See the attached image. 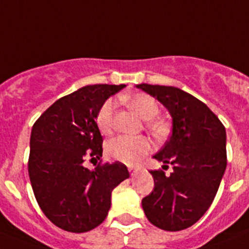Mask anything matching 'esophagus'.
<instances>
[{
  "label": "esophagus",
  "mask_w": 249,
  "mask_h": 249,
  "mask_svg": "<svg viewBox=\"0 0 249 249\" xmlns=\"http://www.w3.org/2000/svg\"><path fill=\"white\" fill-rule=\"evenodd\" d=\"M127 169H129V173H130L131 177L137 176L138 173H139V168H135V166H129Z\"/></svg>",
  "instance_id": "esophagus-1"
}]
</instances>
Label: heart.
Masks as SVG:
<instances>
[{"label":"heart","mask_w":249,"mask_h":249,"mask_svg":"<svg viewBox=\"0 0 249 249\" xmlns=\"http://www.w3.org/2000/svg\"><path fill=\"white\" fill-rule=\"evenodd\" d=\"M127 104L140 118L148 120V127L153 133H160L163 130V124L154 119L159 112V105L151 96L146 94L131 95L127 98ZM112 111H114V101L107 100L101 105L96 116L99 130L104 135H107L112 131ZM150 149L151 144L145 137L120 135L107 142L105 153L107 158L112 160L133 165L142 160L150 151Z\"/></svg>","instance_id":"heart-1"}]
</instances>
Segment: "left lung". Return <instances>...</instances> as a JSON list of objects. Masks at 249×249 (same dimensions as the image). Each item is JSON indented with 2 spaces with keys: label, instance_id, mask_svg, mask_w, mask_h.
Here are the masks:
<instances>
[{
  "label": "left lung",
  "instance_id": "left-lung-1",
  "mask_svg": "<svg viewBox=\"0 0 249 249\" xmlns=\"http://www.w3.org/2000/svg\"><path fill=\"white\" fill-rule=\"evenodd\" d=\"M173 119L172 137L153 158L173 166L169 177L150 170L154 189L142 198L146 218L170 232L193 226L208 211L226 172V127L214 112L193 95L174 86L140 84Z\"/></svg>",
  "mask_w": 249,
  "mask_h": 249
}]
</instances>
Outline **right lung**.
I'll return each mask as SVG.
<instances>
[{"label": "right lung", "instance_id": "1", "mask_svg": "<svg viewBox=\"0 0 249 249\" xmlns=\"http://www.w3.org/2000/svg\"><path fill=\"white\" fill-rule=\"evenodd\" d=\"M125 85H88L59 99L36 120L30 139L29 176L44 214L59 228L84 233L107 218L111 192L129 178L120 161L84 166L88 157H103L96 116Z\"/></svg>", "mask_w": 249, "mask_h": 249}]
</instances>
